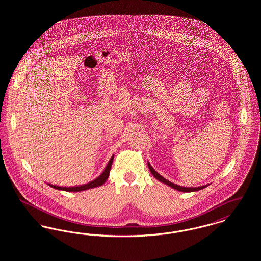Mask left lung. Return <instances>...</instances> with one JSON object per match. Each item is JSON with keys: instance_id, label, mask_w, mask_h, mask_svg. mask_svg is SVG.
<instances>
[{"instance_id": "8db88e82", "label": "left lung", "mask_w": 261, "mask_h": 261, "mask_svg": "<svg viewBox=\"0 0 261 261\" xmlns=\"http://www.w3.org/2000/svg\"><path fill=\"white\" fill-rule=\"evenodd\" d=\"M148 166H149L150 173L153 175V177H154L155 179H158L159 181H161L162 183H164V184H166V185H168V186L173 188V189L177 190V191H179V192H185V193H189V192H196V191H199V190H201V189H203V188L208 186V185H204V186L195 187V188H194V187L179 186V185H177V184H174L172 182H170V181L166 180L164 177H162V175H160V174L158 173V172H156V171L151 167V165L149 164V162H148Z\"/></svg>"}]
</instances>
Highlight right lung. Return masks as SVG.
<instances>
[{"instance_id": "1", "label": "right lung", "mask_w": 261, "mask_h": 261, "mask_svg": "<svg viewBox=\"0 0 261 261\" xmlns=\"http://www.w3.org/2000/svg\"><path fill=\"white\" fill-rule=\"evenodd\" d=\"M113 158H114V155H112V159L110 160V162L108 163V165L106 166V168H105V170L102 171V173L100 174L98 178H96L95 180L89 182L87 184L74 187H60L56 186V185H51V184H48V185L51 187V188H54V189L62 190V191H66V192H81V191H85V190H89V189H92V188L101 186V185L108 180V178H109V176H110V171H111V168H112Z\"/></svg>"}]
</instances>
